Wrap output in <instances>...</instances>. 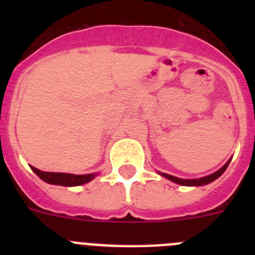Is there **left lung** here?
Masks as SVG:
<instances>
[{
  "mask_svg": "<svg viewBox=\"0 0 255 255\" xmlns=\"http://www.w3.org/2000/svg\"><path fill=\"white\" fill-rule=\"evenodd\" d=\"M230 161H231V158H230L229 161H227L226 163H225L224 166H222V167H221L218 171L211 173V175H208V176L199 177V179H180V177L172 176V175H168V173L159 172V171H157V172H158L161 176L166 177L167 180L175 182V184H179V185H182V186H202V185H207V184H209V182L215 181L216 179H218V177H220L221 175L225 172V170H226L227 166H229Z\"/></svg>",
  "mask_w": 255,
  "mask_h": 255,
  "instance_id": "obj_1",
  "label": "left lung"
}]
</instances>
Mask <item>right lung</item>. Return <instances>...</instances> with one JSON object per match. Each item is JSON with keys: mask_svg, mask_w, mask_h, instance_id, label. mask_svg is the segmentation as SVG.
<instances>
[{"mask_svg": "<svg viewBox=\"0 0 255 255\" xmlns=\"http://www.w3.org/2000/svg\"><path fill=\"white\" fill-rule=\"evenodd\" d=\"M33 172L40 177L43 181L52 184V185H61V186H79L83 184L92 181L94 177L98 175L97 172L87 173V175H74V173H64V172H44L38 168L31 166Z\"/></svg>", "mask_w": 255, "mask_h": 255, "instance_id": "obj_1", "label": "right lung"}]
</instances>
